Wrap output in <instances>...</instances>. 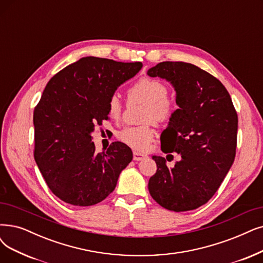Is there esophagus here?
Listing matches in <instances>:
<instances>
[{
    "label": "esophagus",
    "instance_id": "obj_1",
    "mask_svg": "<svg viewBox=\"0 0 263 263\" xmlns=\"http://www.w3.org/2000/svg\"><path fill=\"white\" fill-rule=\"evenodd\" d=\"M146 157H148V155L144 153L134 151V161H142V160L146 159Z\"/></svg>",
    "mask_w": 263,
    "mask_h": 263
}]
</instances>
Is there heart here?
Wrapping results in <instances>:
<instances>
[{
    "mask_svg": "<svg viewBox=\"0 0 263 263\" xmlns=\"http://www.w3.org/2000/svg\"><path fill=\"white\" fill-rule=\"evenodd\" d=\"M128 99L145 103L144 121L163 123L170 120L175 112V102L167 97L168 88L159 80L143 78L129 87ZM123 104L118 95H113L108 101V112L112 119H119ZM154 137V132L149 125L128 126L119 133V139L137 151H144Z\"/></svg>",
    "mask_w": 263,
    "mask_h": 263,
    "instance_id": "1",
    "label": "heart"
}]
</instances>
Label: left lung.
I'll return each instance as SVG.
<instances>
[{"mask_svg": "<svg viewBox=\"0 0 263 263\" xmlns=\"http://www.w3.org/2000/svg\"><path fill=\"white\" fill-rule=\"evenodd\" d=\"M146 74L170 82L179 107L161 135V148L180 154V161L168 168L165 157L153 155L157 170L149 192L168 211H193L214 196L234 162L236 111L222 83L192 64L164 61Z\"/></svg>", "mask_w": 263, "mask_h": 263, "instance_id": "left-lung-1", "label": "left lung"}]
</instances>
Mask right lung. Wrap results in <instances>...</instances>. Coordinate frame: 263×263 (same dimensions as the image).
Here are the masks:
<instances>
[{
    "mask_svg": "<svg viewBox=\"0 0 263 263\" xmlns=\"http://www.w3.org/2000/svg\"><path fill=\"white\" fill-rule=\"evenodd\" d=\"M141 68V62L83 57L47 83L33 113L34 159L61 201L74 206L100 203L132 162L129 146L120 141L96 153L91 133L108 120V101L115 90Z\"/></svg>",
    "mask_w": 263,
    "mask_h": 263,
    "instance_id": "1",
    "label": "right lung"
}]
</instances>
